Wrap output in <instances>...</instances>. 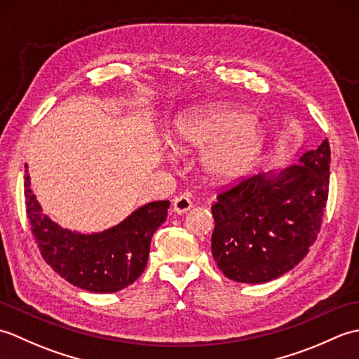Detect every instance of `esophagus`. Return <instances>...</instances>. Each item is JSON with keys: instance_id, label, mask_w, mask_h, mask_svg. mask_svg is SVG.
I'll list each match as a JSON object with an SVG mask.
<instances>
[{"instance_id": "esophagus-1", "label": "esophagus", "mask_w": 359, "mask_h": 359, "mask_svg": "<svg viewBox=\"0 0 359 359\" xmlns=\"http://www.w3.org/2000/svg\"><path fill=\"white\" fill-rule=\"evenodd\" d=\"M193 208V202L191 199H189L188 196H179L175 197L174 202H172V210L175 212H179V215H182V212H187Z\"/></svg>"}]
</instances>
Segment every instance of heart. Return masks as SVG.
Wrapping results in <instances>:
<instances>
[{
	"instance_id": "heart-1",
	"label": "heart",
	"mask_w": 359,
	"mask_h": 359,
	"mask_svg": "<svg viewBox=\"0 0 359 359\" xmlns=\"http://www.w3.org/2000/svg\"><path fill=\"white\" fill-rule=\"evenodd\" d=\"M168 143L179 152L208 148L202 158L207 172L216 179H234L256 162L262 133L239 109H194L174 121Z\"/></svg>"
}]
</instances>
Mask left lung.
Masks as SVG:
<instances>
[{
	"instance_id": "8db88e82",
	"label": "left lung",
	"mask_w": 359,
	"mask_h": 359,
	"mask_svg": "<svg viewBox=\"0 0 359 359\" xmlns=\"http://www.w3.org/2000/svg\"><path fill=\"white\" fill-rule=\"evenodd\" d=\"M324 140L279 174L241 177L212 205V257L228 279L262 284L299 264L321 230L329 197Z\"/></svg>"
}]
</instances>
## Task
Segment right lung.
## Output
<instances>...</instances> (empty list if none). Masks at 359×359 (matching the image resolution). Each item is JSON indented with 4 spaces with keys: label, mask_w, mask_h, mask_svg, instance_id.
I'll use <instances>...</instances> for the list:
<instances>
[{
    "label": "right lung",
    "mask_w": 359,
    "mask_h": 359,
    "mask_svg": "<svg viewBox=\"0 0 359 359\" xmlns=\"http://www.w3.org/2000/svg\"><path fill=\"white\" fill-rule=\"evenodd\" d=\"M25 197L30 230L46 264L72 285L94 293L118 292L142 276L152 234L165 222L170 208V201L151 202L117 226L80 234L65 230L43 215L27 174Z\"/></svg>",
    "instance_id": "1"
}]
</instances>
